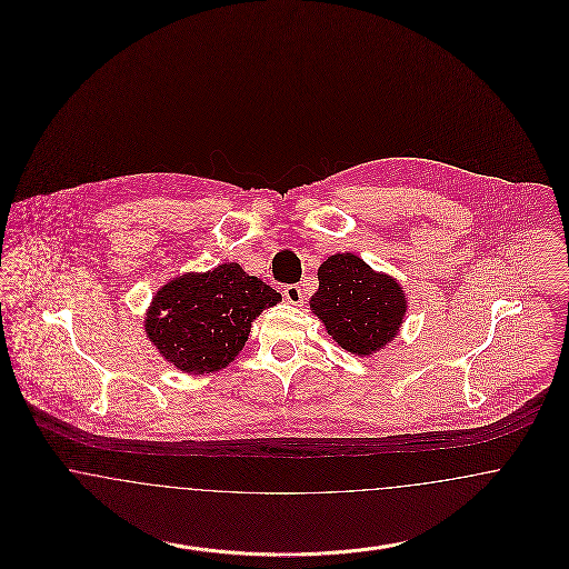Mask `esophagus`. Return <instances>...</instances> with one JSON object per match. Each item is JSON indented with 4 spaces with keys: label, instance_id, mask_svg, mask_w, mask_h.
<instances>
[{
    "label": "esophagus",
    "instance_id": "obj_1",
    "mask_svg": "<svg viewBox=\"0 0 569 569\" xmlns=\"http://www.w3.org/2000/svg\"><path fill=\"white\" fill-rule=\"evenodd\" d=\"M283 298H286L290 305H300V302H302V290H300V286H286V288H283Z\"/></svg>",
    "mask_w": 569,
    "mask_h": 569
}]
</instances>
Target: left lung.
<instances>
[{
	"mask_svg": "<svg viewBox=\"0 0 569 569\" xmlns=\"http://www.w3.org/2000/svg\"><path fill=\"white\" fill-rule=\"evenodd\" d=\"M318 281L309 307L339 348L367 358L395 341L409 307L395 277L356 253H335L320 264Z\"/></svg>",
	"mask_w": 569,
	"mask_h": 569,
	"instance_id": "obj_1",
	"label": "left lung"
}]
</instances>
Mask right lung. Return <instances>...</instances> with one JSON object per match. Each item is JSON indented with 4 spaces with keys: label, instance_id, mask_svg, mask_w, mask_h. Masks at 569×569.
<instances>
[{
    "label": "right lung",
    "instance_id": "obj_1",
    "mask_svg": "<svg viewBox=\"0 0 569 569\" xmlns=\"http://www.w3.org/2000/svg\"><path fill=\"white\" fill-rule=\"evenodd\" d=\"M281 295L237 262L172 277L151 298L144 335L166 362L190 376L226 369L243 350L251 322Z\"/></svg>",
    "mask_w": 569,
    "mask_h": 569
}]
</instances>
